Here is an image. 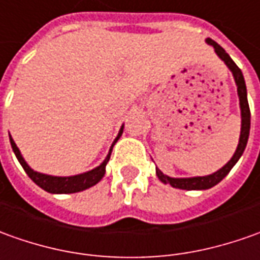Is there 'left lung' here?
Listing matches in <instances>:
<instances>
[{"label":"left lung","instance_id":"left-lung-1","mask_svg":"<svg viewBox=\"0 0 260 260\" xmlns=\"http://www.w3.org/2000/svg\"><path fill=\"white\" fill-rule=\"evenodd\" d=\"M206 44L212 45L215 48L216 55L226 63V67L231 70L232 75H234L235 84L238 88V96H239V108H241V135H239V144L238 148L235 151L234 156L231 158V160L225 164L223 167L218 169L216 172H213L211 175H206V176H192V178H171L165 175L162 171H159L156 168V176L159 178L160 182L171 185L172 188H178V189H185V190H204L209 189L212 186L218 185L219 182L222 181L225 176H226L231 169L235 167V164L239 160L242 156V153L246 148L249 138V131H250V109H249L248 104V92H246V84H245V78H243V74L239 70V67L232 61V58L228 55L226 51L222 48L219 44L211 40V38H206L205 40Z\"/></svg>","mask_w":260,"mask_h":260}]
</instances>
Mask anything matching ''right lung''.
<instances>
[{"instance_id": "add662e5", "label": "right lung", "mask_w": 260, "mask_h": 260, "mask_svg": "<svg viewBox=\"0 0 260 260\" xmlns=\"http://www.w3.org/2000/svg\"><path fill=\"white\" fill-rule=\"evenodd\" d=\"M123 132V125L121 126V129L118 132V137L115 138V141L112 142L111 148H109V152H108L107 158L104 159V162L101 164L100 167L93 168L88 172H84V174L78 175H72V176H52V175L41 174V172H37L34 171L32 168L29 167L28 164L24 159V156L19 152L18 146L14 142V139L10 135V142H11V148L17 159L21 164V167L24 168V171L26 172V175L32 179L40 188H42L44 190H47L49 193H75V192H81V190H85L88 188H91L93 185H96L98 182L104 178L105 175V168H107V164L109 158H111V152H112V148L114 145L116 144V141L121 138Z\"/></svg>"}]
</instances>
